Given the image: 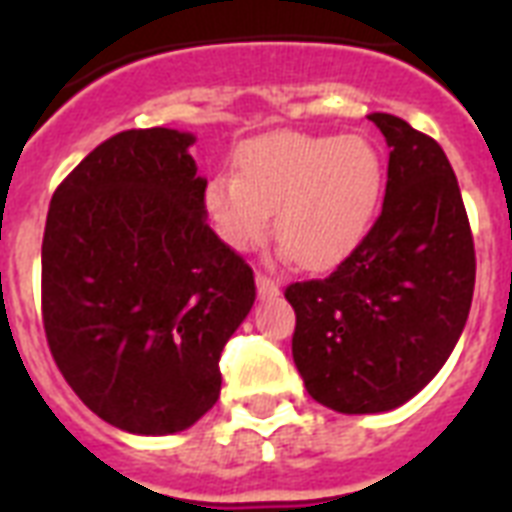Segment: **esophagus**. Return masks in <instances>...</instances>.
<instances>
[{"label":"esophagus","mask_w":512,"mask_h":512,"mask_svg":"<svg viewBox=\"0 0 512 512\" xmlns=\"http://www.w3.org/2000/svg\"><path fill=\"white\" fill-rule=\"evenodd\" d=\"M257 295L260 297H276L279 295V281L271 279V276H265V273H257Z\"/></svg>","instance_id":"esophagus-1"}]
</instances>
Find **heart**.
I'll list each match as a JSON object with an SVG mask.
<instances>
[{
  "label": "heart",
  "instance_id": "b5f03b06",
  "mask_svg": "<svg viewBox=\"0 0 512 512\" xmlns=\"http://www.w3.org/2000/svg\"><path fill=\"white\" fill-rule=\"evenodd\" d=\"M385 167L366 138L273 132L244 143L236 175L209 180L204 204L217 236L252 249L273 231L308 271H329L364 241L380 207Z\"/></svg>",
  "mask_w": 512,
  "mask_h": 512
}]
</instances>
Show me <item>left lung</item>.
Returning a JSON list of instances; mask_svg holds the SVG:
<instances>
[{"instance_id":"left-lung-1","label":"left lung","mask_w":512,"mask_h":512,"mask_svg":"<svg viewBox=\"0 0 512 512\" xmlns=\"http://www.w3.org/2000/svg\"><path fill=\"white\" fill-rule=\"evenodd\" d=\"M390 148L380 217L327 279L295 281L292 356L319 404L390 412L417 396L460 340L476 249L444 148L404 119L369 116Z\"/></svg>"}]
</instances>
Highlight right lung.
<instances>
[{
    "instance_id": "right-lung-1",
    "label": "right lung",
    "mask_w": 512,
    "mask_h": 512,
    "mask_svg": "<svg viewBox=\"0 0 512 512\" xmlns=\"http://www.w3.org/2000/svg\"><path fill=\"white\" fill-rule=\"evenodd\" d=\"M191 132H119L52 193L42 321L76 396L114 428L167 436L220 398V353L255 303L207 223Z\"/></svg>"
}]
</instances>
